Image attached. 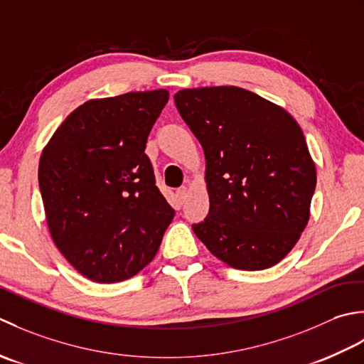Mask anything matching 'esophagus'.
Segmentation results:
<instances>
[{"label":"esophagus","mask_w":364,"mask_h":364,"mask_svg":"<svg viewBox=\"0 0 364 364\" xmlns=\"http://www.w3.org/2000/svg\"><path fill=\"white\" fill-rule=\"evenodd\" d=\"M176 195H177V198H179V201H181V203H183V201H185V198H187V187H181V188H177Z\"/></svg>","instance_id":"1"}]
</instances>
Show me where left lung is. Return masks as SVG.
<instances>
[{
	"label": "left lung",
	"instance_id": "8db88e82",
	"mask_svg": "<svg viewBox=\"0 0 364 364\" xmlns=\"http://www.w3.org/2000/svg\"><path fill=\"white\" fill-rule=\"evenodd\" d=\"M174 102L205 155L210 207L191 226L198 239L234 269L278 264L305 229L316 190L300 125L235 86L182 89Z\"/></svg>",
	"mask_w": 364,
	"mask_h": 364
}]
</instances>
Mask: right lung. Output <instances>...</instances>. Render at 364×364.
Instances as JSON below:
<instances>
[{
  "label": "right lung",
  "mask_w": 364,
  "mask_h": 364,
  "mask_svg": "<svg viewBox=\"0 0 364 364\" xmlns=\"http://www.w3.org/2000/svg\"><path fill=\"white\" fill-rule=\"evenodd\" d=\"M165 89L89 100L41 155L39 188L58 250L81 275L117 283L144 269L174 218L144 149Z\"/></svg>",
  "instance_id": "right-lung-1"
}]
</instances>
